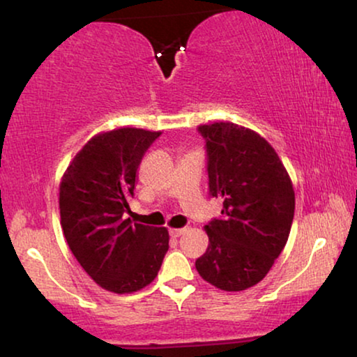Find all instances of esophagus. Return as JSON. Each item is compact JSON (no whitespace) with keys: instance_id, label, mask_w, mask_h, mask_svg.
<instances>
[{"instance_id":"esophagus-1","label":"esophagus","mask_w":357,"mask_h":357,"mask_svg":"<svg viewBox=\"0 0 357 357\" xmlns=\"http://www.w3.org/2000/svg\"><path fill=\"white\" fill-rule=\"evenodd\" d=\"M185 232V229H169V234L172 237H180Z\"/></svg>"}]
</instances>
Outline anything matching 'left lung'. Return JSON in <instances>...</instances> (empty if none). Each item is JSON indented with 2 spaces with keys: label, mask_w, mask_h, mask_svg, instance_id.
<instances>
[{
  "label": "left lung",
  "mask_w": 357,
  "mask_h": 357,
  "mask_svg": "<svg viewBox=\"0 0 357 357\" xmlns=\"http://www.w3.org/2000/svg\"><path fill=\"white\" fill-rule=\"evenodd\" d=\"M198 131L206 141L209 193L222 199V216L204 226L209 245L195 266L218 289H248L286 245L294 188L280 155L253 130L219 121Z\"/></svg>",
  "instance_id": "1"
}]
</instances>
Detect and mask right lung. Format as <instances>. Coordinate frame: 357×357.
<instances>
[{"instance_id":"add662e5","label":"right lung","mask_w":357,"mask_h":357,"mask_svg":"<svg viewBox=\"0 0 357 357\" xmlns=\"http://www.w3.org/2000/svg\"><path fill=\"white\" fill-rule=\"evenodd\" d=\"M160 131L116 128L82 146L60 183L65 238L84 271L104 289L128 294L154 281L169 250L165 227L131 224L141 159Z\"/></svg>"}]
</instances>
